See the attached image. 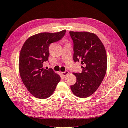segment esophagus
Masks as SVG:
<instances>
[{
    "label": "esophagus",
    "instance_id": "34e87169",
    "mask_svg": "<svg viewBox=\"0 0 128 128\" xmlns=\"http://www.w3.org/2000/svg\"><path fill=\"white\" fill-rule=\"evenodd\" d=\"M61 74L62 76H66L67 75L69 74V72L68 71H64V72H61Z\"/></svg>",
    "mask_w": 128,
    "mask_h": 128
}]
</instances>
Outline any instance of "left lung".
<instances>
[{
	"label": "left lung",
	"mask_w": 128,
	"mask_h": 128,
	"mask_svg": "<svg viewBox=\"0 0 128 128\" xmlns=\"http://www.w3.org/2000/svg\"><path fill=\"white\" fill-rule=\"evenodd\" d=\"M74 43L75 62H81V72L73 73L76 78L71 90L76 96L86 98L93 94L103 81L107 68L106 52L100 39L87 32H70Z\"/></svg>",
	"instance_id": "left-lung-1"
}]
</instances>
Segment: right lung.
Returning <instances> with one entry per match:
<instances>
[{
	"mask_svg": "<svg viewBox=\"0 0 128 128\" xmlns=\"http://www.w3.org/2000/svg\"><path fill=\"white\" fill-rule=\"evenodd\" d=\"M66 32L36 34L27 38L22 47L18 61L20 77L27 90L36 98H48L60 81L58 74L52 68L44 69L42 64L48 59L50 44L61 40Z\"/></svg>",
	"mask_w": 128,
	"mask_h": 128,
	"instance_id": "1",
	"label": "right lung"
}]
</instances>
